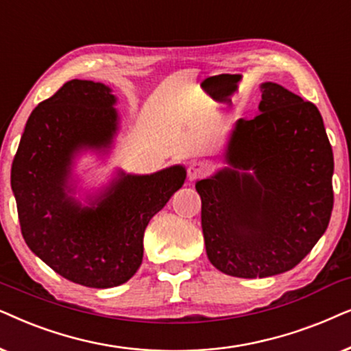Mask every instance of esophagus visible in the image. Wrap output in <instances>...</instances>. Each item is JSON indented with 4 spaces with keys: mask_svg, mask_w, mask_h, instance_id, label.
I'll return each mask as SVG.
<instances>
[{
    "mask_svg": "<svg viewBox=\"0 0 351 351\" xmlns=\"http://www.w3.org/2000/svg\"><path fill=\"white\" fill-rule=\"evenodd\" d=\"M208 170L210 167L207 162H191L188 167V178L189 181H195L207 175Z\"/></svg>",
    "mask_w": 351,
    "mask_h": 351,
    "instance_id": "esophagus-1",
    "label": "esophagus"
}]
</instances>
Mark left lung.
<instances>
[{
	"instance_id": "1",
	"label": "left lung",
	"mask_w": 351,
	"mask_h": 351,
	"mask_svg": "<svg viewBox=\"0 0 351 351\" xmlns=\"http://www.w3.org/2000/svg\"><path fill=\"white\" fill-rule=\"evenodd\" d=\"M260 90V114L236 120L224 167L195 183L210 263L247 279L300 263L334 205L332 147L317 107L278 83Z\"/></svg>"
}]
</instances>
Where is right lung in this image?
Segmentation results:
<instances>
[{
    "label": "right lung",
    "mask_w": 351,
    "mask_h": 351,
    "mask_svg": "<svg viewBox=\"0 0 351 351\" xmlns=\"http://www.w3.org/2000/svg\"><path fill=\"white\" fill-rule=\"evenodd\" d=\"M115 104L104 83L67 82L30 114L11 170L27 245L62 278L95 289L120 286L136 273L146 226L186 180L183 165L151 175L119 168L96 193L77 197L78 157L106 158L114 147Z\"/></svg>",
    "instance_id": "add662e5"
}]
</instances>
